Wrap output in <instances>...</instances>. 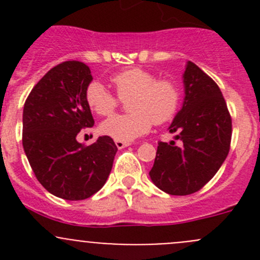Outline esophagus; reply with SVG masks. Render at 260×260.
I'll return each mask as SVG.
<instances>
[{
    "mask_svg": "<svg viewBox=\"0 0 260 260\" xmlns=\"http://www.w3.org/2000/svg\"><path fill=\"white\" fill-rule=\"evenodd\" d=\"M115 146H117L119 149H122V148H124V147L131 146V143L129 142H123V141H115Z\"/></svg>",
    "mask_w": 260,
    "mask_h": 260,
    "instance_id": "esophagus-1",
    "label": "esophagus"
}]
</instances>
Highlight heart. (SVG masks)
I'll use <instances>...</instances> for the list:
<instances>
[{"instance_id": "b5f03b06", "label": "heart", "mask_w": 260, "mask_h": 260, "mask_svg": "<svg viewBox=\"0 0 260 260\" xmlns=\"http://www.w3.org/2000/svg\"><path fill=\"white\" fill-rule=\"evenodd\" d=\"M111 83L120 101H127L128 114H115L101 124V132L115 141L132 142L146 135L152 123L164 124L177 113L181 90L171 78L156 79L153 73L131 68L112 75ZM89 108L98 115H108L117 108L118 99L99 81H91L85 90Z\"/></svg>"}]
</instances>
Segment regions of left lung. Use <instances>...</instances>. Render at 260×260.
Wrapping results in <instances>:
<instances>
[{"label":"left lung","mask_w":260,"mask_h":260,"mask_svg":"<svg viewBox=\"0 0 260 260\" xmlns=\"http://www.w3.org/2000/svg\"><path fill=\"white\" fill-rule=\"evenodd\" d=\"M182 81V107L169 127L175 141L158 143L149 171L159 190L179 196L196 192L215 176L232 141V118L216 83L191 61Z\"/></svg>","instance_id":"1"}]
</instances>
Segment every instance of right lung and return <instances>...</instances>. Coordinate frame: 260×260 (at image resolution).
I'll return each mask as SVG.
<instances>
[{
  "label": "right lung",
  "instance_id": "right-lung-1",
  "mask_svg": "<svg viewBox=\"0 0 260 260\" xmlns=\"http://www.w3.org/2000/svg\"><path fill=\"white\" fill-rule=\"evenodd\" d=\"M91 80L84 62H61L34 86L23 106L22 146L28 164L39 182L64 200H84L98 192L118 151L108 136L86 147L77 141L80 129L94 125L85 101Z\"/></svg>",
  "mask_w": 260,
  "mask_h": 260
}]
</instances>
